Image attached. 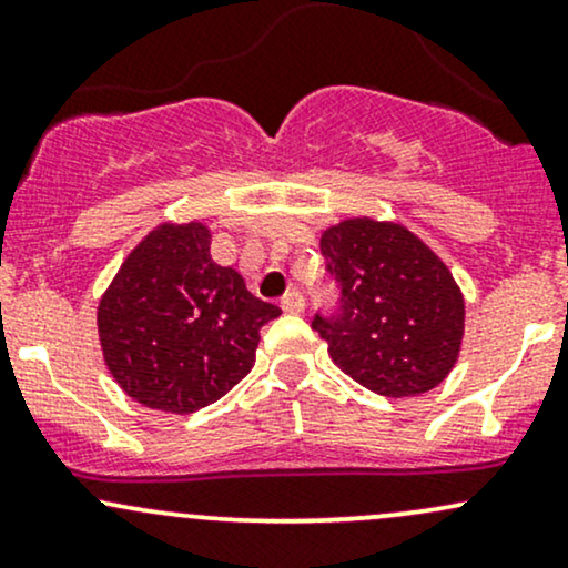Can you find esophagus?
Here are the masks:
<instances>
[{
	"label": "esophagus",
	"mask_w": 568,
	"mask_h": 568,
	"mask_svg": "<svg viewBox=\"0 0 568 568\" xmlns=\"http://www.w3.org/2000/svg\"><path fill=\"white\" fill-rule=\"evenodd\" d=\"M280 306H283V312H302L304 310V296L296 288H291L283 298H280Z\"/></svg>",
	"instance_id": "obj_1"
}]
</instances>
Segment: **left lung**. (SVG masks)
<instances>
[{"label":"left lung","instance_id":"1","mask_svg":"<svg viewBox=\"0 0 568 568\" xmlns=\"http://www.w3.org/2000/svg\"><path fill=\"white\" fill-rule=\"evenodd\" d=\"M342 285L336 317L312 321L344 374L384 397L429 393L465 338V296L443 258L397 221L344 219L321 234Z\"/></svg>","mask_w":568,"mask_h":568}]
</instances>
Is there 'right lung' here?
<instances>
[{
	"instance_id": "1",
	"label": "right lung",
	"mask_w": 568,
	"mask_h": 568,
	"mask_svg": "<svg viewBox=\"0 0 568 568\" xmlns=\"http://www.w3.org/2000/svg\"><path fill=\"white\" fill-rule=\"evenodd\" d=\"M277 315L237 270L213 262L202 221H165L128 253L95 323L122 393L146 408L192 414L253 368L258 331Z\"/></svg>"
}]
</instances>
